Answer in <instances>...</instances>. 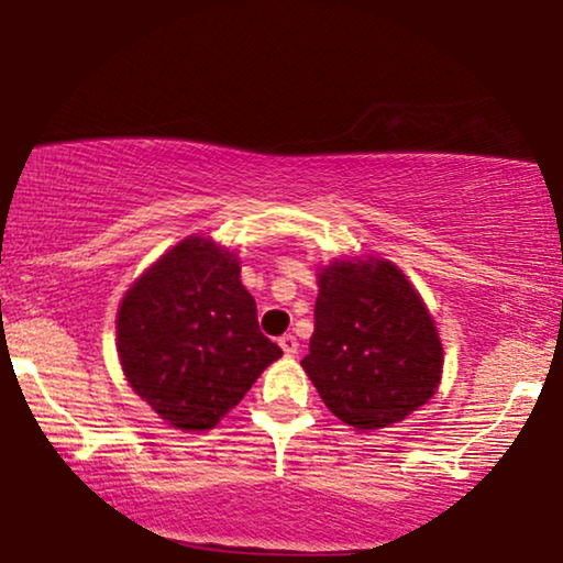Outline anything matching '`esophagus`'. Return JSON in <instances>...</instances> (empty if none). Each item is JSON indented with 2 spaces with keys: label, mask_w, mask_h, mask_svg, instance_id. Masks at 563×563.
Wrapping results in <instances>:
<instances>
[{
  "label": "esophagus",
  "mask_w": 563,
  "mask_h": 563,
  "mask_svg": "<svg viewBox=\"0 0 563 563\" xmlns=\"http://www.w3.org/2000/svg\"><path fill=\"white\" fill-rule=\"evenodd\" d=\"M279 345H282V351L287 353V356H295L297 353V349H299V343H297V338L291 335V333H287V335H282L279 338Z\"/></svg>",
  "instance_id": "esophagus-1"
}]
</instances>
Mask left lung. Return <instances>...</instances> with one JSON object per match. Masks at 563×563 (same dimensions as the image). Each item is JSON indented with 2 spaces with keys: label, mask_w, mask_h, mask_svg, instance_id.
<instances>
[{
  "label": "left lung",
  "mask_w": 563,
  "mask_h": 563,
  "mask_svg": "<svg viewBox=\"0 0 563 563\" xmlns=\"http://www.w3.org/2000/svg\"><path fill=\"white\" fill-rule=\"evenodd\" d=\"M302 366L335 418L376 430L435 395L443 349L428 307L397 266L341 261L320 274Z\"/></svg>",
  "instance_id": "left-lung-1"
}]
</instances>
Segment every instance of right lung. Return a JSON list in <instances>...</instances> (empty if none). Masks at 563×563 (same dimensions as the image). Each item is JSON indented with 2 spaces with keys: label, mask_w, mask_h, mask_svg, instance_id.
I'll list each match as a JSON object with an SVG mask.
<instances>
[{
  "label": "right lung",
  "mask_w": 563,
  "mask_h": 563,
  "mask_svg": "<svg viewBox=\"0 0 563 563\" xmlns=\"http://www.w3.org/2000/svg\"><path fill=\"white\" fill-rule=\"evenodd\" d=\"M130 387L181 430H207L241 402L282 349L261 333L233 253L189 238L133 284L118 314Z\"/></svg>",
  "instance_id": "obj_1"
}]
</instances>
